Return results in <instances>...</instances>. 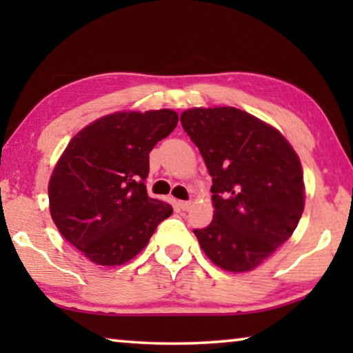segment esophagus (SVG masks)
<instances>
[{
  "label": "esophagus",
  "instance_id": "obj_1",
  "mask_svg": "<svg viewBox=\"0 0 353 353\" xmlns=\"http://www.w3.org/2000/svg\"><path fill=\"white\" fill-rule=\"evenodd\" d=\"M191 205H193V202L191 201H179V207H181L182 210H190Z\"/></svg>",
  "mask_w": 353,
  "mask_h": 353
}]
</instances>
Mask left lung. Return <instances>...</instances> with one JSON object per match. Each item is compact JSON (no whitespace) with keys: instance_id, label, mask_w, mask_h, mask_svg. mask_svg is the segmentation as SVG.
Returning <instances> with one entry per match:
<instances>
[{"instance_id":"obj_1","label":"left lung","mask_w":353,"mask_h":353,"mask_svg":"<svg viewBox=\"0 0 353 353\" xmlns=\"http://www.w3.org/2000/svg\"><path fill=\"white\" fill-rule=\"evenodd\" d=\"M185 132L212 176L213 219L194 230L221 270L249 272L296 230L305 207L299 155L280 130L235 107L182 112Z\"/></svg>"}]
</instances>
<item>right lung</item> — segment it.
Returning <instances> with one entry per match:
<instances>
[{
    "mask_svg": "<svg viewBox=\"0 0 353 353\" xmlns=\"http://www.w3.org/2000/svg\"><path fill=\"white\" fill-rule=\"evenodd\" d=\"M174 110L115 112L81 129L48 183L56 227L82 255L119 266L140 254L157 225L171 216L168 202L149 198V152L177 126Z\"/></svg>",
    "mask_w": 353,
    "mask_h": 353,
    "instance_id": "obj_1",
    "label": "right lung"
}]
</instances>
